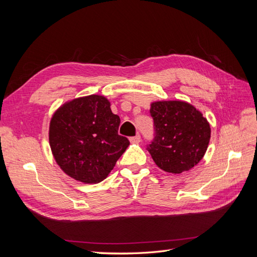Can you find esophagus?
I'll return each instance as SVG.
<instances>
[{
	"label": "esophagus",
	"instance_id": "34e87169",
	"mask_svg": "<svg viewBox=\"0 0 257 257\" xmlns=\"http://www.w3.org/2000/svg\"><path fill=\"white\" fill-rule=\"evenodd\" d=\"M130 142H131L132 144H139V143H141V136L136 135V136H134V137H131V138H130Z\"/></svg>",
	"mask_w": 257,
	"mask_h": 257
}]
</instances>
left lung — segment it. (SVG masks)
<instances>
[{
	"label": "left lung",
	"mask_w": 257,
	"mask_h": 257,
	"mask_svg": "<svg viewBox=\"0 0 257 257\" xmlns=\"http://www.w3.org/2000/svg\"><path fill=\"white\" fill-rule=\"evenodd\" d=\"M155 137L147 148L152 160L170 174L188 172L204 158L211 137L208 120L184 100L152 102Z\"/></svg>",
	"instance_id": "1"
}]
</instances>
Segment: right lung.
I'll list each match as a JSON object with an SVG mask.
<instances>
[{"label": "right lung", "instance_id": "1", "mask_svg": "<svg viewBox=\"0 0 257 257\" xmlns=\"http://www.w3.org/2000/svg\"><path fill=\"white\" fill-rule=\"evenodd\" d=\"M119 115L98 94L77 97L61 105L49 124V145L59 167L84 184L103 181L130 146L120 136Z\"/></svg>", "mask_w": 257, "mask_h": 257}]
</instances>
